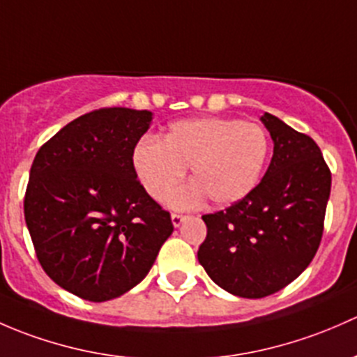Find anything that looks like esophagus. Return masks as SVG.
Instances as JSON below:
<instances>
[{"label":"esophagus","mask_w":357,"mask_h":357,"mask_svg":"<svg viewBox=\"0 0 357 357\" xmlns=\"http://www.w3.org/2000/svg\"><path fill=\"white\" fill-rule=\"evenodd\" d=\"M185 218H187L185 215H178V213H174V215H172V223H174V227H180Z\"/></svg>","instance_id":"esophagus-1"}]
</instances>
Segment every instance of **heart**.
Segmentation results:
<instances>
[{"mask_svg":"<svg viewBox=\"0 0 357 357\" xmlns=\"http://www.w3.org/2000/svg\"><path fill=\"white\" fill-rule=\"evenodd\" d=\"M270 142L258 123L235 119H192L172 123L163 139H142L134 168L153 199H163L190 167L192 182L170 196L175 208H190L208 197L229 206L251 194L263 177Z\"/></svg>","mask_w":357,"mask_h":357,"instance_id":"heart-1","label":"heart"}]
</instances>
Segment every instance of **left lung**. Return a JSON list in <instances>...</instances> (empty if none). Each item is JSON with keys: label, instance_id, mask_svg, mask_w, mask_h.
I'll return each instance as SVG.
<instances>
[{"label": "left lung", "instance_id": "obj_1", "mask_svg": "<svg viewBox=\"0 0 357 357\" xmlns=\"http://www.w3.org/2000/svg\"><path fill=\"white\" fill-rule=\"evenodd\" d=\"M261 122L273 158L256 189L222 211L203 215L197 259L216 285L248 299L278 292L314 258L323 235L332 174L318 144L277 116Z\"/></svg>", "mask_w": 357, "mask_h": 357}]
</instances>
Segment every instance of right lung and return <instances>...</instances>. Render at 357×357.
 <instances>
[{"label":"right lung","mask_w":357,"mask_h":357,"mask_svg":"<svg viewBox=\"0 0 357 357\" xmlns=\"http://www.w3.org/2000/svg\"><path fill=\"white\" fill-rule=\"evenodd\" d=\"M151 120L148 109H94L43 144L31 167L24 213L36 256L54 284L86 301L135 287L174 232L132 160Z\"/></svg>","instance_id":"right-lung-1"}]
</instances>
